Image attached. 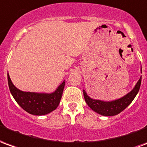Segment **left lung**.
I'll use <instances>...</instances> for the list:
<instances>
[{"label":"left lung","instance_id":"1","mask_svg":"<svg viewBox=\"0 0 147 147\" xmlns=\"http://www.w3.org/2000/svg\"><path fill=\"white\" fill-rule=\"evenodd\" d=\"M141 71H142V68H141ZM141 81H142V77L139 78L134 88L131 92H128L127 95L123 96L121 98L112 100V101H103L100 100L90 98L87 95L85 90H83L85 100L90 109L100 115H105V116H112V115H118L119 113L123 111L131 103L132 100L136 96L140 88Z\"/></svg>","mask_w":147,"mask_h":147}]
</instances>
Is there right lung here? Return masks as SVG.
<instances>
[{
  "label": "right lung",
  "mask_w": 147,
  "mask_h": 147,
  "mask_svg": "<svg viewBox=\"0 0 147 147\" xmlns=\"http://www.w3.org/2000/svg\"><path fill=\"white\" fill-rule=\"evenodd\" d=\"M8 83L9 90L17 104L24 111L35 115H46L57 109L62 98L65 86L64 81L52 93L24 92L18 89L12 84L9 74Z\"/></svg>",
  "instance_id": "right-lung-1"
}]
</instances>
